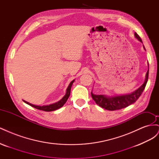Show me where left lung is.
<instances>
[{
  "mask_svg": "<svg viewBox=\"0 0 159 159\" xmlns=\"http://www.w3.org/2000/svg\"><path fill=\"white\" fill-rule=\"evenodd\" d=\"M134 36L137 39L142 42L141 38H140L137 34L134 33ZM144 49L145 50V46H143ZM148 78V70L146 74V79L145 82L141 86L140 88L137 89L133 93L125 95H121V96H116V97L113 98H107L103 95H95L92 93H91V97L95 101L96 104H98L99 106L104 108L105 109L109 110V111H115L121 109L123 108L127 107L129 105L134 103L139 98L143 92L144 89L145 88L147 85V81Z\"/></svg>",
  "mask_w": 159,
  "mask_h": 159,
  "instance_id": "1",
  "label": "left lung"
}]
</instances>
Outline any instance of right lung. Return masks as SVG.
<instances>
[{"label":"right lung","instance_id":"right-lung-1","mask_svg":"<svg viewBox=\"0 0 159 159\" xmlns=\"http://www.w3.org/2000/svg\"><path fill=\"white\" fill-rule=\"evenodd\" d=\"M74 80H73L71 81V82L68 88H67V91H66V94L65 95L64 97L62 98L60 101L59 102H57V103H55L54 104H52V105H46V106H37V105H32L30 103H28L26 101L23 100L24 102L27 103L28 105H30V106L34 107L37 109H39V110H42V111H55L56 109H58L60 107H61L63 105L66 103V102H67V100H68V98L70 97V91H71V85L73 84Z\"/></svg>","mask_w":159,"mask_h":159}]
</instances>
